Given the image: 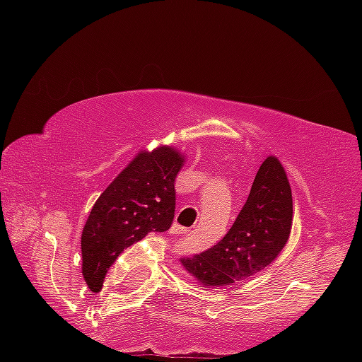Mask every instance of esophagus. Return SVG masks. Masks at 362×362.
Wrapping results in <instances>:
<instances>
[{"label": "esophagus", "mask_w": 362, "mask_h": 362, "mask_svg": "<svg viewBox=\"0 0 362 362\" xmlns=\"http://www.w3.org/2000/svg\"><path fill=\"white\" fill-rule=\"evenodd\" d=\"M172 231H173V233H175V235H187L190 230H189V228H185V226H180V224H173Z\"/></svg>", "instance_id": "obj_1"}]
</instances>
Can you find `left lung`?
<instances>
[{"label": "left lung", "instance_id": "left-lung-1", "mask_svg": "<svg viewBox=\"0 0 362 362\" xmlns=\"http://www.w3.org/2000/svg\"><path fill=\"white\" fill-rule=\"evenodd\" d=\"M293 197L279 160L260 165L250 194L228 233L214 247L184 257L187 272L206 286H230L267 267L291 233Z\"/></svg>", "mask_w": 362, "mask_h": 362}]
</instances>
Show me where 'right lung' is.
<instances>
[{
    "label": "right lung",
    "instance_id": "obj_1",
    "mask_svg": "<svg viewBox=\"0 0 362 362\" xmlns=\"http://www.w3.org/2000/svg\"><path fill=\"white\" fill-rule=\"evenodd\" d=\"M184 158L161 146L141 153L103 190L81 235L83 276L102 288L110 265L148 233L170 230L175 218V178Z\"/></svg>",
    "mask_w": 362,
    "mask_h": 362
}]
</instances>
